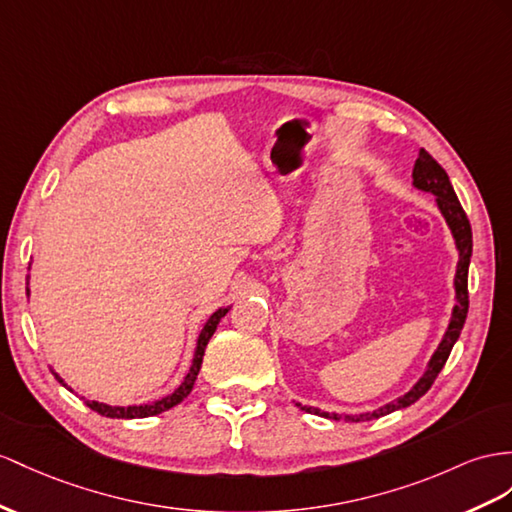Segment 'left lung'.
I'll use <instances>...</instances> for the list:
<instances>
[{"instance_id": "8db88e82", "label": "left lung", "mask_w": 512, "mask_h": 512, "mask_svg": "<svg viewBox=\"0 0 512 512\" xmlns=\"http://www.w3.org/2000/svg\"><path fill=\"white\" fill-rule=\"evenodd\" d=\"M413 186L417 190L435 194L437 207L441 209L445 222H448V227L454 235L456 248H458V264H456V277H454L456 305L452 309L448 331H445L439 348L435 350V355L430 357L424 376L419 378L411 391H406L404 396H400L398 400H393V402L381 406V409H376L372 413H361V415H337V413H326V411H320V409H313V406L298 404L300 409L307 411V413L322 415V417H329V419H344V422H370V419L389 415L393 411L404 409V406H411L413 402H417L419 398L424 396V393L432 387V383H435V378L439 376L445 361H448V357H450V352L456 344L458 335H461V331H463L467 309H469L467 272H469V259H471V225L467 220V214L463 212L461 203H458V199H456V192L452 188L448 173H445L441 164L426 149H419V153H417V160H415V166H413Z\"/></svg>"}]
</instances>
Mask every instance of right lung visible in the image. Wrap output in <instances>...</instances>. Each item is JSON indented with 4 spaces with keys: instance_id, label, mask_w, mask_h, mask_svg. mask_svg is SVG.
<instances>
[{
    "instance_id": "right-lung-1",
    "label": "right lung",
    "mask_w": 512,
    "mask_h": 512,
    "mask_svg": "<svg viewBox=\"0 0 512 512\" xmlns=\"http://www.w3.org/2000/svg\"><path fill=\"white\" fill-rule=\"evenodd\" d=\"M227 311H229V307H220L218 311L212 313V316H209V320L205 322L199 339H196V350H194V359H192V365H190V372L186 374V378H183V383L173 393H170V396H164L162 400H155L151 404H140V406H110V404H103V402H97V400H86V406H90V409L97 411L99 415L114 417V419L151 417V415H160V413H164L168 409H173V406L179 404L183 398H188V393L192 391L196 376H199V370H201L207 342H209V339H212L218 322L227 316ZM56 378L64 385V381H62L58 374H56ZM64 387H67V385H64Z\"/></svg>"
}]
</instances>
